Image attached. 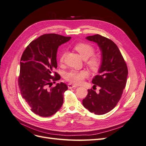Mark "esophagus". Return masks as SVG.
<instances>
[{"label":"esophagus","instance_id":"obj_1","mask_svg":"<svg viewBox=\"0 0 146 146\" xmlns=\"http://www.w3.org/2000/svg\"><path fill=\"white\" fill-rule=\"evenodd\" d=\"M68 86L69 89H72V88H74L78 87L77 85H74V84H72V83H69L68 85Z\"/></svg>","mask_w":146,"mask_h":146}]
</instances>
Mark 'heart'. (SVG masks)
Returning <instances> with one entry per match:
<instances>
[{
  "label": "heart",
  "instance_id": "b5f03b06",
  "mask_svg": "<svg viewBox=\"0 0 146 146\" xmlns=\"http://www.w3.org/2000/svg\"><path fill=\"white\" fill-rule=\"evenodd\" d=\"M74 48L77 51L83 59H87L86 64L92 71L96 72L100 69L102 63V57L98 54H93L94 48L89 43L78 42L74 46ZM66 52L61 53L60 57V63L64 61ZM88 76L85 70H73L66 74L65 78L69 82L74 84H80Z\"/></svg>",
  "mask_w": 146,
  "mask_h": 146
}]
</instances>
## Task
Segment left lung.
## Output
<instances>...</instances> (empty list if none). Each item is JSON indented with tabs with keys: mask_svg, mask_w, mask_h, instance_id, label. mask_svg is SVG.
<instances>
[{
	"mask_svg": "<svg viewBox=\"0 0 146 146\" xmlns=\"http://www.w3.org/2000/svg\"><path fill=\"white\" fill-rule=\"evenodd\" d=\"M86 38L98 44L102 52V63L99 74L92 80L94 86L100 87L99 92L88 90L82 103L90 112L101 115L112 110L121 98L126 85L128 69L119 48L111 39L98 34Z\"/></svg>",
	"mask_w": 146,
	"mask_h": 146,
	"instance_id": "left-lung-1",
	"label": "left lung"
}]
</instances>
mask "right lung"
<instances>
[{"instance_id": "add662e5", "label": "right lung", "mask_w": 146, "mask_h": 146, "mask_svg": "<svg viewBox=\"0 0 146 146\" xmlns=\"http://www.w3.org/2000/svg\"><path fill=\"white\" fill-rule=\"evenodd\" d=\"M70 39L55 33L42 35L31 42L22 55L18 78L21 94L32 111L39 116L53 115L63 104L68 86L62 82L52 85L60 79L54 71L57 50Z\"/></svg>"}]
</instances>
